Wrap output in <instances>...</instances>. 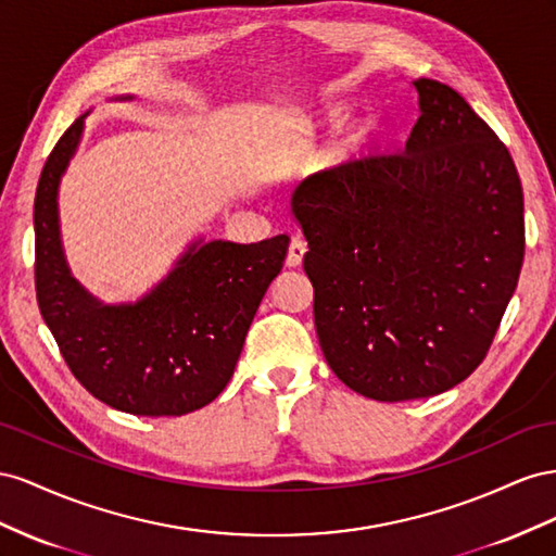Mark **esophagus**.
<instances>
[{"instance_id": "obj_1", "label": "esophagus", "mask_w": 556, "mask_h": 556, "mask_svg": "<svg viewBox=\"0 0 556 556\" xmlns=\"http://www.w3.org/2000/svg\"><path fill=\"white\" fill-rule=\"evenodd\" d=\"M307 253V242L300 240V237H293L291 244H289V256H287V265L289 267H298L300 263H303Z\"/></svg>"}]
</instances>
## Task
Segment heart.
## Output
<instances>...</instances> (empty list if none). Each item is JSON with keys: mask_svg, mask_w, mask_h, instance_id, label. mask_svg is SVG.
<instances>
[{"mask_svg": "<svg viewBox=\"0 0 556 556\" xmlns=\"http://www.w3.org/2000/svg\"><path fill=\"white\" fill-rule=\"evenodd\" d=\"M330 121L332 123H338L340 118H342V109H332L330 111ZM370 135V128H368V125H361V128H356V130H352V132H349V137H346V147L349 149H354V147H358L361 144V141L363 139H366Z\"/></svg>", "mask_w": 556, "mask_h": 556, "instance_id": "b5f03b06", "label": "heart"}]
</instances>
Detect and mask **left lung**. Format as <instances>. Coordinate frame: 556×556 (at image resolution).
<instances>
[{
  "instance_id": "8db88e82",
  "label": "left lung",
  "mask_w": 556,
  "mask_h": 556,
  "mask_svg": "<svg viewBox=\"0 0 556 556\" xmlns=\"http://www.w3.org/2000/svg\"><path fill=\"white\" fill-rule=\"evenodd\" d=\"M412 86L421 116L405 151L316 172L291 195L324 356L349 389L382 403L464 382L525 261L510 151L454 88Z\"/></svg>"
}]
</instances>
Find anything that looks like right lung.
<instances>
[{
	"label": "right lung",
	"mask_w": 556,
	"mask_h": 556,
	"mask_svg": "<svg viewBox=\"0 0 556 556\" xmlns=\"http://www.w3.org/2000/svg\"><path fill=\"white\" fill-rule=\"evenodd\" d=\"M86 116L60 137L37 186V303L72 375L94 399L137 417H181L230 382L253 314L281 273L289 237L258 244L198 240L151 293L104 305L72 277L60 242L58 188Z\"/></svg>",
	"instance_id": "obj_1"
}]
</instances>
